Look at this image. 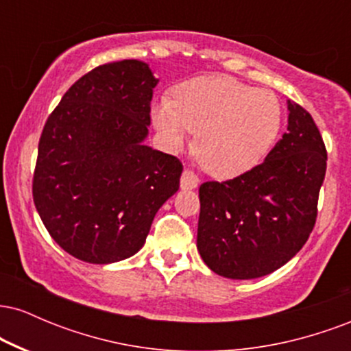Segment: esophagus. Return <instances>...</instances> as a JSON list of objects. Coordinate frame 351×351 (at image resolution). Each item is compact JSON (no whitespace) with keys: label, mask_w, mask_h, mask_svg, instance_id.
<instances>
[{"label":"esophagus","mask_w":351,"mask_h":351,"mask_svg":"<svg viewBox=\"0 0 351 351\" xmlns=\"http://www.w3.org/2000/svg\"><path fill=\"white\" fill-rule=\"evenodd\" d=\"M199 180L198 176L195 175L191 170H184L183 175H181V180H180V186L183 189H195L198 186Z\"/></svg>","instance_id":"1"}]
</instances>
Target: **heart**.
<instances>
[{
    "label": "heart",
    "mask_w": 351,
    "mask_h": 351,
    "mask_svg": "<svg viewBox=\"0 0 351 351\" xmlns=\"http://www.w3.org/2000/svg\"><path fill=\"white\" fill-rule=\"evenodd\" d=\"M163 143L178 152L196 134L195 155L216 178L254 170L272 150L282 127L276 94L229 77H198L175 88L173 102L152 107Z\"/></svg>",
    "instance_id": "1"
}]
</instances>
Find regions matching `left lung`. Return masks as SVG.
Returning <instances> with one entry per match:
<instances>
[{"instance_id":"1","label":"left lung","mask_w":351,"mask_h":351,"mask_svg":"<svg viewBox=\"0 0 351 351\" xmlns=\"http://www.w3.org/2000/svg\"><path fill=\"white\" fill-rule=\"evenodd\" d=\"M287 134L265 160L234 180L199 186L196 245L228 279H257L287 264L315 226L327 150L312 115L287 100Z\"/></svg>"}]
</instances>
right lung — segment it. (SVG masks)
Returning <instances> with one entry per match:
<instances>
[{"mask_svg": "<svg viewBox=\"0 0 351 351\" xmlns=\"http://www.w3.org/2000/svg\"><path fill=\"white\" fill-rule=\"evenodd\" d=\"M156 84L143 60L104 64L64 94L44 125L36 209L52 239L84 263L138 252L156 211L178 191L180 160L145 145Z\"/></svg>", "mask_w": 351, "mask_h": 351, "instance_id": "1", "label": "right lung"}]
</instances>
